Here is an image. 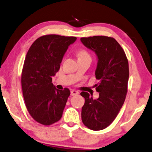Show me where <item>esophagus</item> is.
<instances>
[{
	"label": "esophagus",
	"instance_id": "34e87169",
	"mask_svg": "<svg viewBox=\"0 0 152 152\" xmlns=\"http://www.w3.org/2000/svg\"><path fill=\"white\" fill-rule=\"evenodd\" d=\"M79 92L78 91H75V90H72L71 91V95L72 96H74V95H78Z\"/></svg>",
	"mask_w": 152,
	"mask_h": 152
}]
</instances>
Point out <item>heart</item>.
<instances>
[{
    "instance_id": "1",
    "label": "heart",
    "mask_w": 152,
    "mask_h": 152,
    "mask_svg": "<svg viewBox=\"0 0 152 152\" xmlns=\"http://www.w3.org/2000/svg\"><path fill=\"white\" fill-rule=\"evenodd\" d=\"M78 58H79V57H90V55H89L88 51H86V50H85V49H80L78 52Z\"/></svg>"
}]
</instances>
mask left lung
<instances>
[{"label": "left lung", "instance_id": "1", "mask_svg": "<svg viewBox=\"0 0 152 152\" xmlns=\"http://www.w3.org/2000/svg\"><path fill=\"white\" fill-rule=\"evenodd\" d=\"M83 44L95 53L98 58L95 85L99 93L94 99L87 92L82 107V121L93 131H101L112 124L124 104L128 90L129 61L123 49L114 38L94 36L80 38Z\"/></svg>", "mask_w": 152, "mask_h": 152}]
</instances>
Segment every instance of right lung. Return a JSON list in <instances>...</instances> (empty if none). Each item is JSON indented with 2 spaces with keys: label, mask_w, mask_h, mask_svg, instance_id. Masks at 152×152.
<instances>
[{
  "label": "right lung",
  "mask_w": 152,
  "mask_h": 152,
  "mask_svg": "<svg viewBox=\"0 0 152 152\" xmlns=\"http://www.w3.org/2000/svg\"><path fill=\"white\" fill-rule=\"evenodd\" d=\"M75 37L49 34L32 43L24 61L21 87L26 108L38 123L49 126L61 119L70 91L58 90L52 83L60 64Z\"/></svg>",
  "instance_id": "right-lung-1"
}]
</instances>
